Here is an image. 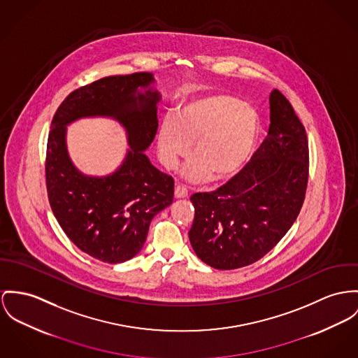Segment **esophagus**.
Segmentation results:
<instances>
[{
  "mask_svg": "<svg viewBox=\"0 0 358 358\" xmlns=\"http://www.w3.org/2000/svg\"><path fill=\"white\" fill-rule=\"evenodd\" d=\"M174 196H176V199H185V197H188V191L185 187L177 185L174 189Z\"/></svg>",
  "mask_w": 358,
  "mask_h": 358,
  "instance_id": "34e87169",
  "label": "esophagus"
}]
</instances>
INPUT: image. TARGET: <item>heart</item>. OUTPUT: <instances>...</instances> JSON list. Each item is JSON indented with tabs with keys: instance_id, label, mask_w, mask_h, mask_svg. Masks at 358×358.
<instances>
[{
	"instance_id": "1",
	"label": "heart",
	"mask_w": 358,
	"mask_h": 358,
	"mask_svg": "<svg viewBox=\"0 0 358 358\" xmlns=\"http://www.w3.org/2000/svg\"><path fill=\"white\" fill-rule=\"evenodd\" d=\"M262 129L257 110L227 94H204L182 105L176 118L162 121L157 147L171 170L191 154L184 170L191 182L229 181L247 166Z\"/></svg>"
}]
</instances>
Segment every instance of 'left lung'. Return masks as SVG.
Wrapping results in <instances>:
<instances>
[{
    "mask_svg": "<svg viewBox=\"0 0 358 358\" xmlns=\"http://www.w3.org/2000/svg\"><path fill=\"white\" fill-rule=\"evenodd\" d=\"M270 129L247 166L213 192L191 196L194 253L217 270L267 255L297 220L309 176L306 132L285 95H270Z\"/></svg>",
    "mask_w": 358,
    "mask_h": 358,
    "instance_id": "left-lung-1",
    "label": "left lung"
}]
</instances>
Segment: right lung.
<instances>
[{
  "label": "right lung",
  "instance_id": "1",
  "mask_svg": "<svg viewBox=\"0 0 358 358\" xmlns=\"http://www.w3.org/2000/svg\"><path fill=\"white\" fill-rule=\"evenodd\" d=\"M152 83V73L138 72L83 85L64 99L52 121L45 165L50 207L69 240L103 263L136 256L152 218L173 203L174 180L144 154L158 131L161 95ZM96 115L117 119L131 147L122 166L105 178L83 175L66 150V125Z\"/></svg>",
  "mask_w": 358,
  "mask_h": 358
}]
</instances>
